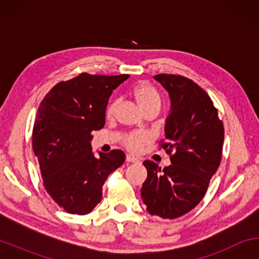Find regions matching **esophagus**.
Returning <instances> with one entry per match:
<instances>
[{
    "instance_id": "34e87169",
    "label": "esophagus",
    "mask_w": 259,
    "mask_h": 259,
    "mask_svg": "<svg viewBox=\"0 0 259 259\" xmlns=\"http://www.w3.org/2000/svg\"><path fill=\"white\" fill-rule=\"evenodd\" d=\"M125 160H126V162H131V163H136V162H139L137 157H135L134 155H130V154L126 155Z\"/></svg>"
}]
</instances>
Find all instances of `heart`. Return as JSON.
Returning <instances> with one entry per match:
<instances>
[{"mask_svg":"<svg viewBox=\"0 0 259 259\" xmlns=\"http://www.w3.org/2000/svg\"><path fill=\"white\" fill-rule=\"evenodd\" d=\"M133 96L136 102H137L138 106L142 108L144 113L151 109H157L159 111L161 107V97L156 89L153 87L151 83L148 82H142L136 85L133 89ZM117 106V102H113L108 105L106 109V115L108 117L113 116L115 113V109ZM151 142V136L147 133H129L125 134L122 137V144L125 148H128L131 152H137L143 146Z\"/></svg>","mask_w":259,"mask_h":259,"instance_id":"b5f03b06","label":"heart"}]
</instances>
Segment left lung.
Here are the masks:
<instances>
[{"instance_id":"8db88e82","label":"left lung","mask_w":259,"mask_h":259,"mask_svg":"<svg viewBox=\"0 0 259 259\" xmlns=\"http://www.w3.org/2000/svg\"><path fill=\"white\" fill-rule=\"evenodd\" d=\"M154 78L171 100L164 126L168 142L161 144L171 164L161 170L153 161H144L147 178L142 199L152 216L174 219L195 208L207 193L221 163L224 125L212 100L195 82L172 74Z\"/></svg>"}]
</instances>
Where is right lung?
<instances>
[{"mask_svg":"<svg viewBox=\"0 0 259 259\" xmlns=\"http://www.w3.org/2000/svg\"><path fill=\"white\" fill-rule=\"evenodd\" d=\"M129 74L107 76L82 73L61 81L46 95L33 126V151L43 186L65 211L91 212L103 198L108 175L123 164L125 154L113 150L94 155L91 133L105 124L108 99Z\"/></svg>","mask_w":259,"mask_h":259,"instance_id":"obj_1","label":"right lung"}]
</instances>
